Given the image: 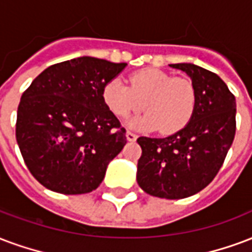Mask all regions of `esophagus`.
Returning a JSON list of instances; mask_svg holds the SVG:
<instances>
[{
  "label": "esophagus",
  "mask_w": 252,
  "mask_h": 252,
  "mask_svg": "<svg viewBox=\"0 0 252 252\" xmlns=\"http://www.w3.org/2000/svg\"><path fill=\"white\" fill-rule=\"evenodd\" d=\"M126 140L128 141H135L136 139H137V135H135L133 132H126Z\"/></svg>",
  "instance_id": "obj_1"
}]
</instances>
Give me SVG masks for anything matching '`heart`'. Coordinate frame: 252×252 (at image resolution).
<instances>
[{
  "label": "heart",
  "mask_w": 252,
  "mask_h": 252,
  "mask_svg": "<svg viewBox=\"0 0 252 252\" xmlns=\"http://www.w3.org/2000/svg\"><path fill=\"white\" fill-rule=\"evenodd\" d=\"M104 104L119 119L140 111L147 113L128 121L129 128L172 135L188 126L196 109L197 94L192 81L172 77L155 68L137 70L129 85L121 79L109 80L101 91Z\"/></svg>",
  "instance_id": "1"
}]
</instances>
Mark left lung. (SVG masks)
<instances>
[{"label": "left lung", "instance_id": "left-lung-1", "mask_svg": "<svg viewBox=\"0 0 252 252\" xmlns=\"http://www.w3.org/2000/svg\"><path fill=\"white\" fill-rule=\"evenodd\" d=\"M196 89L193 117L167 137L141 136L136 179L151 196L184 199L200 192L219 172L235 137L236 101L218 74L189 63L171 64Z\"/></svg>", "mask_w": 252, "mask_h": 252}]
</instances>
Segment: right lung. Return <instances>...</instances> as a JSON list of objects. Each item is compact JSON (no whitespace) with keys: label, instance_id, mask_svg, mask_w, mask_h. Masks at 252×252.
<instances>
[{"label":"right lung","instance_id":"obj_1","mask_svg":"<svg viewBox=\"0 0 252 252\" xmlns=\"http://www.w3.org/2000/svg\"><path fill=\"white\" fill-rule=\"evenodd\" d=\"M126 63L89 56L55 64L24 92L16 139L28 169L65 195L92 192L126 144V129L104 104L102 87Z\"/></svg>","mask_w":252,"mask_h":252}]
</instances>
